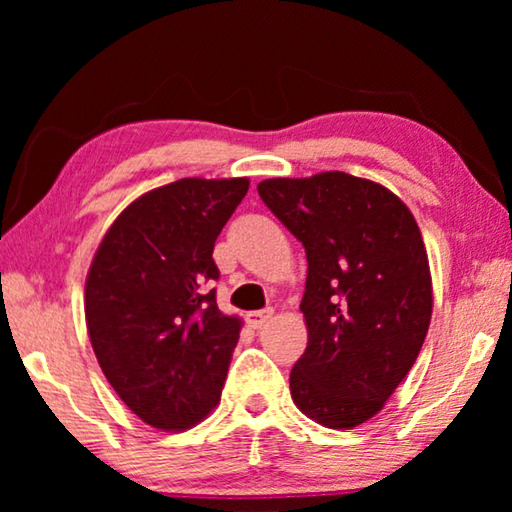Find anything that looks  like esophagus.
<instances>
[{
    "label": "esophagus",
    "mask_w": 512,
    "mask_h": 512,
    "mask_svg": "<svg viewBox=\"0 0 512 512\" xmlns=\"http://www.w3.org/2000/svg\"><path fill=\"white\" fill-rule=\"evenodd\" d=\"M273 318V309H262V311H248L246 314V320H248V325L253 327V329H259V327H264L268 320Z\"/></svg>",
    "instance_id": "esophagus-1"
}]
</instances>
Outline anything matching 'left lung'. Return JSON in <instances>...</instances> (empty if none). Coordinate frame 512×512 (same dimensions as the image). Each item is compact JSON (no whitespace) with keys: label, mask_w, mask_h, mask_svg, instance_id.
I'll use <instances>...</instances> for the list:
<instances>
[{"label":"left lung","mask_w":512,"mask_h":512,"mask_svg":"<svg viewBox=\"0 0 512 512\" xmlns=\"http://www.w3.org/2000/svg\"><path fill=\"white\" fill-rule=\"evenodd\" d=\"M257 192L309 264L293 402L323 427H357L409 375L427 336L433 293L418 223L391 189L345 171L262 180Z\"/></svg>","instance_id":"1"}]
</instances>
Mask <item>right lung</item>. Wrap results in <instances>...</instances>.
Instances as JSON below:
<instances>
[{
	"mask_svg": "<svg viewBox=\"0 0 512 512\" xmlns=\"http://www.w3.org/2000/svg\"><path fill=\"white\" fill-rule=\"evenodd\" d=\"M248 178H183L121 212L85 280V323L103 375L162 431L201 422L221 400L241 320L216 307L214 241Z\"/></svg>",
	"mask_w": 512,
	"mask_h": 512,
	"instance_id": "right-lung-1",
	"label": "right lung"
}]
</instances>
